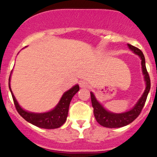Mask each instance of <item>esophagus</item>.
I'll use <instances>...</instances> for the list:
<instances>
[{
	"instance_id": "1",
	"label": "esophagus",
	"mask_w": 157,
	"mask_h": 157,
	"mask_svg": "<svg viewBox=\"0 0 157 157\" xmlns=\"http://www.w3.org/2000/svg\"><path fill=\"white\" fill-rule=\"evenodd\" d=\"M79 85L81 88H87L89 86V82L86 80H81L80 82H79Z\"/></svg>"
}]
</instances>
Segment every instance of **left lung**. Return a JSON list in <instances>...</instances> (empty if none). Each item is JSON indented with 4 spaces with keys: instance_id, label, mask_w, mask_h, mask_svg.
Wrapping results in <instances>:
<instances>
[{
    "instance_id": "1",
    "label": "left lung",
    "mask_w": 157,
    "mask_h": 157,
    "mask_svg": "<svg viewBox=\"0 0 157 157\" xmlns=\"http://www.w3.org/2000/svg\"><path fill=\"white\" fill-rule=\"evenodd\" d=\"M128 46L130 48V49L134 51V53L137 54L141 57L142 71H143L144 75H145V80L146 81V88H145V92L142 94V97L140 99L137 103L136 104V105L131 111H128V112L122 113H113L106 111L97 101L96 98L94 97V95L91 92V103H92V107L94 109V117L96 119L97 122L100 125L106 128H113L123 127V126H125L131 123L135 119L137 118L139 115L141 113L144 105H145V103L147 100V94H148V92L151 89L150 77H149L146 66H145V60L143 53H142V52L140 48L135 47V46H132V45L128 44Z\"/></svg>"
}]
</instances>
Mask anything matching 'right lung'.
I'll return each instance as SVG.
<instances>
[{"mask_svg":"<svg viewBox=\"0 0 157 157\" xmlns=\"http://www.w3.org/2000/svg\"><path fill=\"white\" fill-rule=\"evenodd\" d=\"M10 81V79H9V87H10L11 94H12L15 109L19 114L24 120L32 123V125L46 129L57 128L60 127L61 125H63L68 116L70 102H71L74 95L80 89L78 85H76V86L71 88V89L66 91L63 95L58 105L56 106L55 109L49 111V112L44 113H35L27 112V111H24V110L20 107L17 100H15V97L14 96L13 93L11 91Z\"/></svg>","mask_w":157,"mask_h":157,"instance_id":"add662e5","label":"right lung"}]
</instances>
